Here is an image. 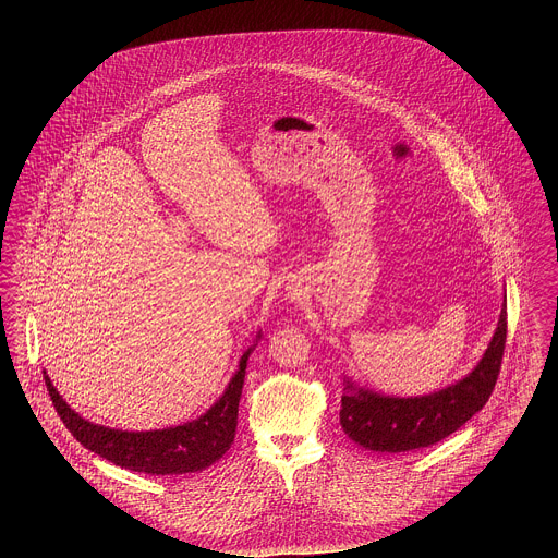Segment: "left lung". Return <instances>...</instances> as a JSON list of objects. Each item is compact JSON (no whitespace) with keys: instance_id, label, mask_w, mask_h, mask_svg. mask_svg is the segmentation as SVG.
<instances>
[{"instance_id":"left-lung-1","label":"left lung","mask_w":558,"mask_h":558,"mask_svg":"<svg viewBox=\"0 0 558 558\" xmlns=\"http://www.w3.org/2000/svg\"><path fill=\"white\" fill-rule=\"evenodd\" d=\"M506 347V303L496 335L477 368L460 383L423 398H385L355 389L347 380L341 398V426L372 451H412L428 448L458 430L487 403L502 368Z\"/></svg>"}]
</instances>
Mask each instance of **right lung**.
Returning a JSON list of instances; mask_svg holds the SVG:
<instances>
[{
	"label": "right lung",
	"instance_id": "1",
	"mask_svg": "<svg viewBox=\"0 0 558 558\" xmlns=\"http://www.w3.org/2000/svg\"><path fill=\"white\" fill-rule=\"evenodd\" d=\"M248 355L251 349L240 357L239 372L230 380L226 393L207 414L186 425L160 430L132 433L94 425L81 418L80 414L71 410L69 403L58 396L46 372L44 380L60 421L87 450L135 473L186 475L211 466L213 462H217L230 450L239 425V401Z\"/></svg>",
	"mask_w": 558,
	"mask_h": 558
}]
</instances>
